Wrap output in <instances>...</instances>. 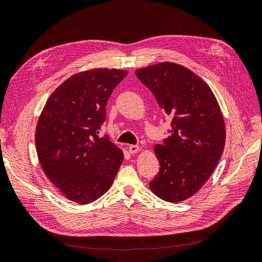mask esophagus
Segmentation results:
<instances>
[{"mask_svg":"<svg viewBox=\"0 0 262 262\" xmlns=\"http://www.w3.org/2000/svg\"><path fill=\"white\" fill-rule=\"evenodd\" d=\"M128 148H129V152H130L131 154H134V153L139 152V149H140V147H139L138 145H134V144L129 145V146H128Z\"/></svg>","mask_w":262,"mask_h":262,"instance_id":"1","label":"esophagus"}]
</instances>
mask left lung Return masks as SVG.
I'll use <instances>...</instances> for the list:
<instances>
[{
	"instance_id": "8db88e82",
	"label": "left lung",
	"mask_w": 262,
	"mask_h": 262,
	"mask_svg": "<svg viewBox=\"0 0 262 262\" xmlns=\"http://www.w3.org/2000/svg\"><path fill=\"white\" fill-rule=\"evenodd\" d=\"M136 74L171 120L169 137L154 147L161 168L150 190L165 201H184L204 185L223 153L225 124L217 100L207 83L176 63Z\"/></svg>"
}]
</instances>
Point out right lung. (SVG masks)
Listing matches in <instances>:
<instances>
[{"instance_id":"add662e5","label":"right lung","mask_w":262,"mask_h":262,"mask_svg":"<svg viewBox=\"0 0 262 262\" xmlns=\"http://www.w3.org/2000/svg\"><path fill=\"white\" fill-rule=\"evenodd\" d=\"M126 71L95 69L69 77L39 118L35 143L45 173L67 199L80 204L106 193L123 161L107 134L106 105Z\"/></svg>"}]
</instances>
